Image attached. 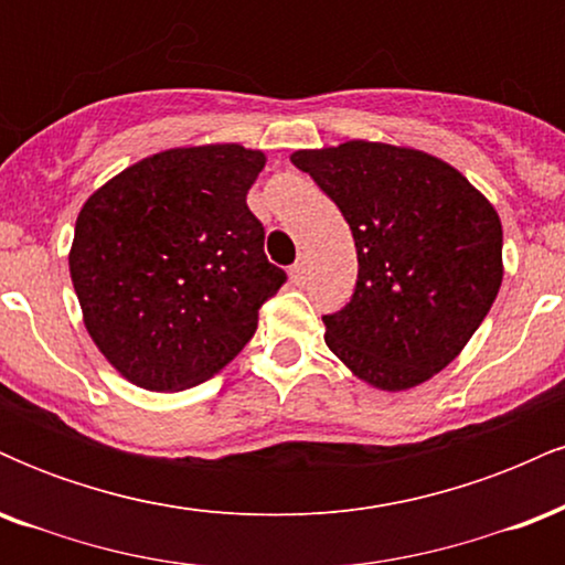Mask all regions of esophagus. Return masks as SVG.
Returning <instances> with one entry per match:
<instances>
[{"instance_id":"esophagus-1","label":"esophagus","mask_w":565,"mask_h":565,"mask_svg":"<svg viewBox=\"0 0 565 565\" xmlns=\"http://www.w3.org/2000/svg\"><path fill=\"white\" fill-rule=\"evenodd\" d=\"M305 274H308V260H305V257H297V263L289 268L291 281H302Z\"/></svg>"}]
</instances>
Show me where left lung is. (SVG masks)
Segmentation results:
<instances>
[{
    "instance_id": "left-lung-1",
    "label": "left lung",
    "mask_w": 565,
    "mask_h": 565,
    "mask_svg": "<svg viewBox=\"0 0 565 565\" xmlns=\"http://www.w3.org/2000/svg\"><path fill=\"white\" fill-rule=\"evenodd\" d=\"M348 220L359 281L323 340L353 377L398 393L462 353L502 287V220L449 161L348 140L291 153Z\"/></svg>"
}]
</instances>
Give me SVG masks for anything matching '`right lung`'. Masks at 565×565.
I'll use <instances>...</instances> for the list:
<instances>
[{
    "label": "right lung",
    "instance_id": "obj_1",
    "mask_svg": "<svg viewBox=\"0 0 565 565\" xmlns=\"http://www.w3.org/2000/svg\"><path fill=\"white\" fill-rule=\"evenodd\" d=\"M263 167L265 153L238 142L167 148L84 201L71 281L84 329L132 385L178 393L210 380L287 281L246 206Z\"/></svg>",
    "mask_w": 565,
    "mask_h": 565
}]
</instances>
